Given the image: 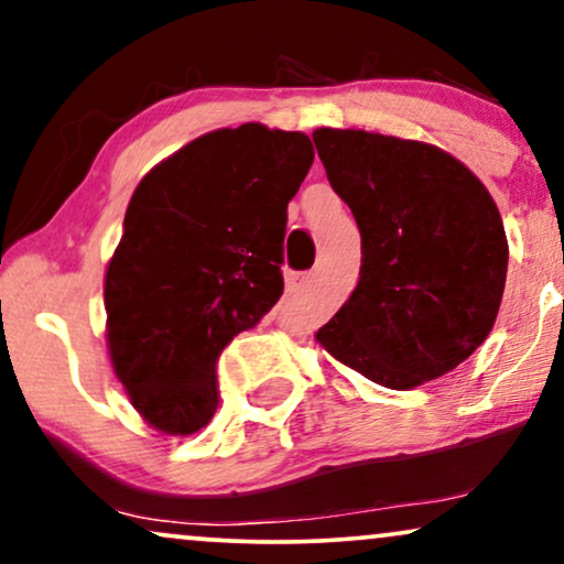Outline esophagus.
Listing matches in <instances>:
<instances>
[{
	"label": "esophagus",
	"instance_id": "1",
	"mask_svg": "<svg viewBox=\"0 0 564 564\" xmlns=\"http://www.w3.org/2000/svg\"><path fill=\"white\" fill-rule=\"evenodd\" d=\"M314 283V273H299L294 278H289V291H299V289H306Z\"/></svg>",
	"mask_w": 564,
	"mask_h": 564
}]
</instances>
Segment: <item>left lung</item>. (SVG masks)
Returning a JSON list of instances; mask_svg holds the SVG:
<instances>
[{
    "mask_svg": "<svg viewBox=\"0 0 564 564\" xmlns=\"http://www.w3.org/2000/svg\"><path fill=\"white\" fill-rule=\"evenodd\" d=\"M360 229L356 291L314 340L360 377L415 389L467 360L498 317L508 239L467 164L415 139L312 133Z\"/></svg>",
    "mask_w": 564,
    "mask_h": 564,
    "instance_id": "left-lung-1",
    "label": "left lung"
}]
</instances>
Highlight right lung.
Masks as SVG:
<instances>
[{"mask_svg":"<svg viewBox=\"0 0 564 564\" xmlns=\"http://www.w3.org/2000/svg\"><path fill=\"white\" fill-rule=\"evenodd\" d=\"M314 162L302 131L242 123L141 177L105 268L112 371L149 427L191 435L216 404V358L283 294L286 208Z\"/></svg>","mask_w":564,"mask_h":564,"instance_id":"1","label":"right lung"}]
</instances>
